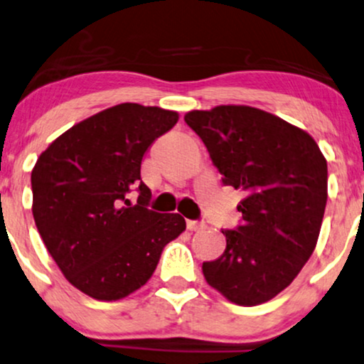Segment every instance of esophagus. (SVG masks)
I'll return each mask as SVG.
<instances>
[{
  "label": "esophagus",
  "instance_id": "1",
  "mask_svg": "<svg viewBox=\"0 0 364 364\" xmlns=\"http://www.w3.org/2000/svg\"><path fill=\"white\" fill-rule=\"evenodd\" d=\"M186 227H188V230H191V232H196V230L206 228V223L200 222V220H188Z\"/></svg>",
  "mask_w": 364,
  "mask_h": 364
}]
</instances>
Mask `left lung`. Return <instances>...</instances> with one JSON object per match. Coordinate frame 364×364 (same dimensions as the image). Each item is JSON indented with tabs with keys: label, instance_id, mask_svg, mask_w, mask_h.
<instances>
[{
	"label": "left lung",
	"instance_id": "obj_1",
	"mask_svg": "<svg viewBox=\"0 0 364 364\" xmlns=\"http://www.w3.org/2000/svg\"><path fill=\"white\" fill-rule=\"evenodd\" d=\"M185 121L208 149L225 186L242 190V222L222 230L223 255L203 262L211 287L238 306L284 291L314 252L328 201V163L316 141L247 105L193 110Z\"/></svg>",
	"mask_w": 364,
	"mask_h": 364
}]
</instances>
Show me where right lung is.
Listing matches in <instances>:
<instances>
[{
  "label": "right lung",
  "instance_id": "1",
  "mask_svg": "<svg viewBox=\"0 0 364 364\" xmlns=\"http://www.w3.org/2000/svg\"><path fill=\"white\" fill-rule=\"evenodd\" d=\"M178 114L121 104L57 137L31 171L33 218L68 282L99 301H117L148 282L161 252L186 222L149 210L141 163ZM136 192L138 200L132 201Z\"/></svg>",
  "mask_w": 364,
  "mask_h": 364
}]
</instances>
